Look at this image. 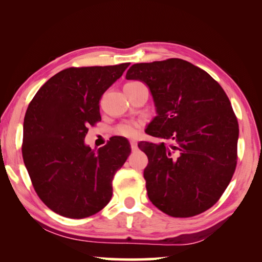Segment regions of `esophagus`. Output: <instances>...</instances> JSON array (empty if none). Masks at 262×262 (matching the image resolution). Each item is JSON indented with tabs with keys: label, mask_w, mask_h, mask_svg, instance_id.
Masks as SVG:
<instances>
[{
	"label": "esophagus",
	"mask_w": 262,
	"mask_h": 262,
	"mask_svg": "<svg viewBox=\"0 0 262 262\" xmlns=\"http://www.w3.org/2000/svg\"><path fill=\"white\" fill-rule=\"evenodd\" d=\"M130 144H131L132 150H137V148H138V146H137V141L136 140H131Z\"/></svg>",
	"instance_id": "34e87169"
}]
</instances>
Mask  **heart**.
I'll return each mask as SVG.
<instances>
[{
    "label": "heart",
    "instance_id": "heart-1",
    "mask_svg": "<svg viewBox=\"0 0 262 262\" xmlns=\"http://www.w3.org/2000/svg\"><path fill=\"white\" fill-rule=\"evenodd\" d=\"M138 84H141L139 81H132V82H127V84L124 85V89L125 87H131V86H136ZM139 126L140 124L137 122H130V123H124L118 125L116 127V134L119 136L126 137V138H134L137 135H138L139 131Z\"/></svg>",
    "mask_w": 262,
    "mask_h": 262
}]
</instances>
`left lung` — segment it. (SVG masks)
I'll return each instance as SVG.
<instances>
[{
    "instance_id": "8db88e82",
    "label": "left lung",
    "mask_w": 262,
    "mask_h": 262,
    "mask_svg": "<svg viewBox=\"0 0 262 262\" xmlns=\"http://www.w3.org/2000/svg\"><path fill=\"white\" fill-rule=\"evenodd\" d=\"M126 79L145 82L158 116L140 141L147 155L146 190L155 207L172 217H192L217 203L237 166L239 127L221 85L181 58L134 64Z\"/></svg>"
}]
</instances>
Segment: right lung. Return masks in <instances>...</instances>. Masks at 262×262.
Segmentation results:
<instances>
[{
  "instance_id": "add662e5",
  "label": "right lung",
  "mask_w": 262,
  "mask_h": 262,
  "mask_svg": "<svg viewBox=\"0 0 262 262\" xmlns=\"http://www.w3.org/2000/svg\"><path fill=\"white\" fill-rule=\"evenodd\" d=\"M128 66L64 69L27 107L23 160L41 201L64 217L92 216L112 199L113 178L131 153L130 143L116 136L95 150L84 139L101 121L102 94Z\"/></svg>"
}]
</instances>
